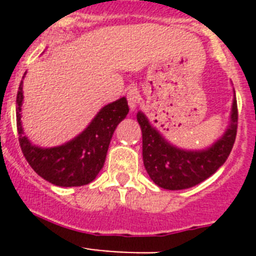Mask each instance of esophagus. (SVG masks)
Listing matches in <instances>:
<instances>
[{
    "label": "esophagus",
    "mask_w": 256,
    "mask_h": 256,
    "mask_svg": "<svg viewBox=\"0 0 256 256\" xmlns=\"http://www.w3.org/2000/svg\"><path fill=\"white\" fill-rule=\"evenodd\" d=\"M126 100H128V105H130V110H136V108L138 106L141 96L137 88H130L128 94H126Z\"/></svg>",
    "instance_id": "1"
}]
</instances>
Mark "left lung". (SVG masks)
<instances>
[{
  "instance_id": "left-lung-1",
  "label": "left lung",
  "mask_w": 256,
  "mask_h": 256,
  "mask_svg": "<svg viewBox=\"0 0 256 256\" xmlns=\"http://www.w3.org/2000/svg\"><path fill=\"white\" fill-rule=\"evenodd\" d=\"M237 101L232 104L230 124L220 138L206 150H182L172 144L150 124L144 112L137 120L142 130V156L146 172L155 184L165 190L194 187L216 173L230 156L237 133Z\"/></svg>"
}]
</instances>
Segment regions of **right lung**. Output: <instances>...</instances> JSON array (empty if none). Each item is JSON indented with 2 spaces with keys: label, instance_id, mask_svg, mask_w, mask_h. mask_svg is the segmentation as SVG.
<instances>
[{
  "label": "right lung",
  "instance_id": "right-lung-1",
  "mask_svg": "<svg viewBox=\"0 0 256 256\" xmlns=\"http://www.w3.org/2000/svg\"><path fill=\"white\" fill-rule=\"evenodd\" d=\"M24 78V76H22ZM22 80L16 96V126L19 144L33 170L50 183L60 187L88 184L102 169L116 126L126 116L130 108L126 97L104 106L90 126L76 138L56 148H42L32 144L22 126Z\"/></svg>",
  "mask_w": 256,
  "mask_h": 256
}]
</instances>
